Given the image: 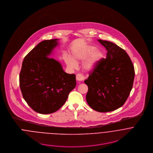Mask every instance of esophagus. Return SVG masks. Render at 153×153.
I'll return each mask as SVG.
<instances>
[{
    "instance_id": "34e87169",
    "label": "esophagus",
    "mask_w": 153,
    "mask_h": 153,
    "mask_svg": "<svg viewBox=\"0 0 153 153\" xmlns=\"http://www.w3.org/2000/svg\"><path fill=\"white\" fill-rule=\"evenodd\" d=\"M76 79L78 81H82L84 79V76L81 74H78L76 75Z\"/></svg>"
}]
</instances>
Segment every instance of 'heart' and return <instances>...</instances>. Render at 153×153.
Listing matches in <instances>:
<instances>
[{"instance_id": "heart-1", "label": "heart", "mask_w": 153, "mask_h": 153, "mask_svg": "<svg viewBox=\"0 0 153 153\" xmlns=\"http://www.w3.org/2000/svg\"><path fill=\"white\" fill-rule=\"evenodd\" d=\"M102 56V53L100 51H97L96 46L88 45L82 50L74 52L72 58L70 56H66L65 62L69 68L75 69L77 67L76 63L81 62L87 59L84 62L82 66L85 71L89 72L96 68Z\"/></svg>"}]
</instances>
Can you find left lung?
Listing matches in <instances>:
<instances>
[{
    "mask_svg": "<svg viewBox=\"0 0 153 153\" xmlns=\"http://www.w3.org/2000/svg\"><path fill=\"white\" fill-rule=\"evenodd\" d=\"M98 41L107 49V58L100 60L84 81L88 87L86 100L91 108L107 112L124 104L132 88L135 71L123 49L109 41Z\"/></svg>",
    "mask_w": 153,
    "mask_h": 153,
    "instance_id": "1",
    "label": "left lung"
}]
</instances>
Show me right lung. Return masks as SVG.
<instances>
[{"instance_id":"obj_1","label":"right lung","mask_w":153,"mask_h":153,"mask_svg":"<svg viewBox=\"0 0 153 153\" xmlns=\"http://www.w3.org/2000/svg\"><path fill=\"white\" fill-rule=\"evenodd\" d=\"M58 40H45L37 45L25 57L19 75L24 100L42 114L61 108L76 86L75 75L66 73L59 62L49 58Z\"/></svg>"}]
</instances>
